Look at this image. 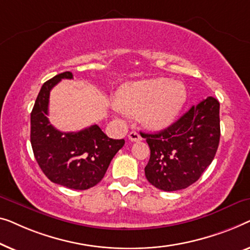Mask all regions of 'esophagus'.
Returning <instances> with one entry per match:
<instances>
[{"mask_svg": "<svg viewBox=\"0 0 250 250\" xmlns=\"http://www.w3.org/2000/svg\"><path fill=\"white\" fill-rule=\"evenodd\" d=\"M128 138L130 142H139V140H142V136H140L137 131H131L129 132Z\"/></svg>", "mask_w": 250, "mask_h": 250, "instance_id": "1", "label": "esophagus"}]
</instances>
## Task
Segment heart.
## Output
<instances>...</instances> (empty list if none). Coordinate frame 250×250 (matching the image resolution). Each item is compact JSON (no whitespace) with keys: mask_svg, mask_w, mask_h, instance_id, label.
Returning <instances> with one entry per match:
<instances>
[{"mask_svg":"<svg viewBox=\"0 0 250 250\" xmlns=\"http://www.w3.org/2000/svg\"><path fill=\"white\" fill-rule=\"evenodd\" d=\"M186 100L184 83L155 78L125 83L119 88L115 102L126 113H140V120L147 128L161 130L175 120Z\"/></svg>","mask_w":250,"mask_h":250,"instance_id":"1","label":"heart"}]
</instances>
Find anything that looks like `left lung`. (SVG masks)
<instances>
[{
    "instance_id": "1",
    "label": "left lung",
    "mask_w": 250,
    "mask_h": 250,
    "mask_svg": "<svg viewBox=\"0 0 250 250\" xmlns=\"http://www.w3.org/2000/svg\"><path fill=\"white\" fill-rule=\"evenodd\" d=\"M220 133V103L212 96L192 105L167 129L140 132L150 149L146 179L163 191L189 187L212 163Z\"/></svg>"
}]
</instances>
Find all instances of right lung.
<instances>
[{
  "label": "right lung",
  "instance_id": "1",
  "mask_svg": "<svg viewBox=\"0 0 250 250\" xmlns=\"http://www.w3.org/2000/svg\"><path fill=\"white\" fill-rule=\"evenodd\" d=\"M70 71L53 77L42 86L30 114V143L38 165L52 182L86 190L96 186L125 139H112L97 125L77 132H62L47 119L51 89L62 79H72Z\"/></svg>",
  "mask_w": 250,
  "mask_h": 250
}]
</instances>
